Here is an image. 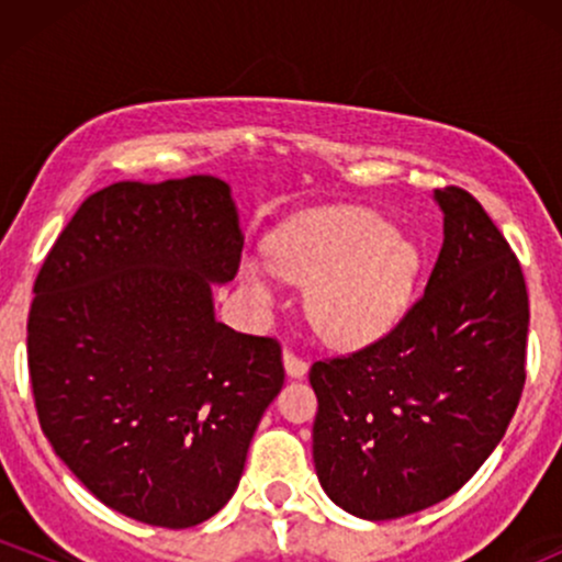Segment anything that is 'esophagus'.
<instances>
[{
  "label": "esophagus",
  "instance_id": "obj_1",
  "mask_svg": "<svg viewBox=\"0 0 562 562\" xmlns=\"http://www.w3.org/2000/svg\"><path fill=\"white\" fill-rule=\"evenodd\" d=\"M282 364H285V372H288L290 378H303L308 372V364L303 362L301 357H295L293 351L282 353Z\"/></svg>",
  "mask_w": 562,
  "mask_h": 562
}]
</instances>
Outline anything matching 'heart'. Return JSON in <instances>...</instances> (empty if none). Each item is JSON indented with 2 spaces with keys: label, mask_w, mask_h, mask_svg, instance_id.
Returning <instances> with one entry per match:
<instances>
[{
  "label": "heart",
  "mask_w": 562,
  "mask_h": 562,
  "mask_svg": "<svg viewBox=\"0 0 562 562\" xmlns=\"http://www.w3.org/2000/svg\"><path fill=\"white\" fill-rule=\"evenodd\" d=\"M423 256L409 237L370 211L303 218L272 245V263H243V288L272 306L277 274L312 285L306 312L330 346L364 348L396 330L415 301Z\"/></svg>",
  "instance_id": "heart-1"
}]
</instances>
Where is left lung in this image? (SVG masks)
I'll list each match as a JSON object with an SVG mask.
<instances>
[{"mask_svg":"<svg viewBox=\"0 0 562 562\" xmlns=\"http://www.w3.org/2000/svg\"><path fill=\"white\" fill-rule=\"evenodd\" d=\"M443 245L396 330L314 362V468L338 507L391 520L460 492L505 436L526 383L520 263L470 192L436 190Z\"/></svg>","mask_w":562,"mask_h":562,"instance_id":"1","label":"left lung"}]
</instances>
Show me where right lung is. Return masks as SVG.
Masks as SVG:
<instances>
[{
  "instance_id": "1",
  "label": "right lung",
  "mask_w": 562,
  "mask_h": 562,
  "mask_svg": "<svg viewBox=\"0 0 562 562\" xmlns=\"http://www.w3.org/2000/svg\"><path fill=\"white\" fill-rule=\"evenodd\" d=\"M243 229L227 182H119L81 203L34 285L29 372L55 454L102 505L160 528L209 520L282 389L280 344L235 333L214 285Z\"/></svg>"
}]
</instances>
